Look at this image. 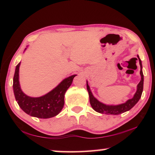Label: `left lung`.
<instances>
[{
  "instance_id": "left-lung-1",
  "label": "left lung",
  "mask_w": 155,
  "mask_h": 155,
  "mask_svg": "<svg viewBox=\"0 0 155 155\" xmlns=\"http://www.w3.org/2000/svg\"><path fill=\"white\" fill-rule=\"evenodd\" d=\"M137 58L139 59V61H140V65L141 68V81L137 85V91H136L133 98L128 100L124 103L117 104V105H107V104L101 103V102L98 101L93 96V94L90 90V86L88 85L87 81V89L89 93V96H90V102L91 106L94 109V110H95L98 113H101V114H104L107 115H119L122 114V113L129 111L130 109H132L137 104L139 100L141 98L143 88V74L142 72V64H141V61L140 59L139 55H137Z\"/></svg>"
}]
</instances>
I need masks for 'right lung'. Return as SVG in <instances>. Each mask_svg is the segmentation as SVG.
I'll return each mask as SVG.
<instances>
[{"instance_id": "right-lung-1", "label": "right lung", "mask_w": 155, "mask_h": 155, "mask_svg": "<svg viewBox=\"0 0 155 155\" xmlns=\"http://www.w3.org/2000/svg\"><path fill=\"white\" fill-rule=\"evenodd\" d=\"M20 65V62L16 65L13 81V90L18 105L26 114L38 118H50L58 115L64 105L65 94L77 74L65 78L44 96L33 98L26 95L21 90L19 83Z\"/></svg>"}]
</instances>
